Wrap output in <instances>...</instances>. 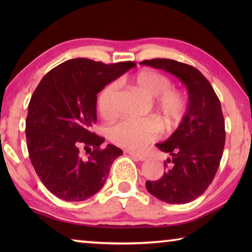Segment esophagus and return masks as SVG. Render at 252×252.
I'll return each instance as SVG.
<instances>
[{
  "label": "esophagus",
  "instance_id": "34e87169",
  "mask_svg": "<svg viewBox=\"0 0 252 252\" xmlns=\"http://www.w3.org/2000/svg\"><path fill=\"white\" fill-rule=\"evenodd\" d=\"M127 153H129L131 157H133V158H135V159H138L140 161L147 160V158H148L146 155H143V153H138V152H133V151H127Z\"/></svg>",
  "mask_w": 252,
  "mask_h": 252
}]
</instances>
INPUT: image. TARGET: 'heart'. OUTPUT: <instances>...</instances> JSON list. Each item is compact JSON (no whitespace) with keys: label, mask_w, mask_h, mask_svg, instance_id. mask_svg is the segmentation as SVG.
<instances>
[{"label":"heart","mask_w":252,"mask_h":252,"mask_svg":"<svg viewBox=\"0 0 252 252\" xmlns=\"http://www.w3.org/2000/svg\"><path fill=\"white\" fill-rule=\"evenodd\" d=\"M134 84L149 96L157 97L156 106L169 126H176L186 112V100L180 92L172 89L167 76L152 70H143L133 78ZM118 84L109 83L100 92L97 108L101 117L110 120L116 117ZM161 126L155 119L126 118L110 127V139L118 146L139 150L159 138Z\"/></svg>","instance_id":"1"}]
</instances>
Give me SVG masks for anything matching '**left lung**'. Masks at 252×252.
<instances>
[{"mask_svg": "<svg viewBox=\"0 0 252 252\" xmlns=\"http://www.w3.org/2000/svg\"><path fill=\"white\" fill-rule=\"evenodd\" d=\"M140 64L177 76L189 94L180 126L168 140L156 144L170 155L167 170L159 180L147 181L146 188L167 203L193 201L210 186L222 158L225 131L220 100L201 72L189 64L169 59L144 60Z\"/></svg>", "mask_w": 252, "mask_h": 252, "instance_id": "left-lung-1", "label": "left lung"}]
</instances>
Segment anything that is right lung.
I'll return each mask as SVG.
<instances>
[{
    "mask_svg": "<svg viewBox=\"0 0 252 252\" xmlns=\"http://www.w3.org/2000/svg\"><path fill=\"white\" fill-rule=\"evenodd\" d=\"M134 65L72 59L48 72L37 85L25 122L28 150L37 177L55 197L83 201L104 186L122 150L113 144L102 149L104 139L92 132L96 94Z\"/></svg>",
    "mask_w": 252,
    "mask_h": 252,
    "instance_id": "add662e5",
    "label": "right lung"
}]
</instances>
